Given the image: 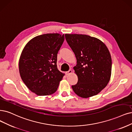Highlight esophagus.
<instances>
[{
    "instance_id": "obj_1",
    "label": "esophagus",
    "mask_w": 132,
    "mask_h": 132,
    "mask_svg": "<svg viewBox=\"0 0 132 132\" xmlns=\"http://www.w3.org/2000/svg\"><path fill=\"white\" fill-rule=\"evenodd\" d=\"M72 70H69L68 71L66 72V75L67 76L70 75L71 73H72Z\"/></svg>"
}]
</instances>
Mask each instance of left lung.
<instances>
[{"instance_id": "8db88e82", "label": "left lung", "mask_w": 132, "mask_h": 132, "mask_svg": "<svg viewBox=\"0 0 132 132\" xmlns=\"http://www.w3.org/2000/svg\"><path fill=\"white\" fill-rule=\"evenodd\" d=\"M67 43L75 53L77 65L73 67L78 82L73 90L82 98L96 95L109 82L112 61L110 52L99 39L82 34H65Z\"/></svg>"}]
</instances>
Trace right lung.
Listing matches in <instances>:
<instances>
[{"instance_id":"obj_1","label":"right lung","mask_w":132,"mask_h":132,"mask_svg":"<svg viewBox=\"0 0 132 132\" xmlns=\"http://www.w3.org/2000/svg\"><path fill=\"white\" fill-rule=\"evenodd\" d=\"M64 40L63 34H43L32 38L23 48L19 74L28 88L37 95L54 93L65 75L56 65L57 53Z\"/></svg>"}]
</instances>
